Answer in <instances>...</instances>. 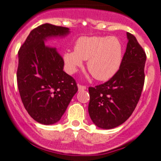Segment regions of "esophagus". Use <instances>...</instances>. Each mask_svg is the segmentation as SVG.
<instances>
[{"label":"esophagus","mask_w":161,"mask_h":161,"mask_svg":"<svg viewBox=\"0 0 161 161\" xmlns=\"http://www.w3.org/2000/svg\"><path fill=\"white\" fill-rule=\"evenodd\" d=\"M78 89H79V90H86V86H83V85H80V84H79V85H78Z\"/></svg>","instance_id":"esophagus-1"}]
</instances>
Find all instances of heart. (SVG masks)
Listing matches in <instances>:
<instances>
[{"instance_id": "heart-1", "label": "heart", "mask_w": 161, "mask_h": 161, "mask_svg": "<svg viewBox=\"0 0 161 161\" xmlns=\"http://www.w3.org/2000/svg\"><path fill=\"white\" fill-rule=\"evenodd\" d=\"M123 58V45L115 37H81L75 43L74 51L64 54L70 72L87 60V69L98 80H107L118 71Z\"/></svg>"}]
</instances>
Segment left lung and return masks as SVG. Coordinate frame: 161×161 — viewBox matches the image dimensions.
<instances>
[{
    "mask_svg": "<svg viewBox=\"0 0 161 161\" xmlns=\"http://www.w3.org/2000/svg\"><path fill=\"white\" fill-rule=\"evenodd\" d=\"M127 48L119 71L112 78L89 87V114L93 123L103 129L123 124L136 108L145 82L147 55L136 37L127 33Z\"/></svg>",
    "mask_w": 161,
    "mask_h": 161,
    "instance_id": "left-lung-1",
    "label": "left lung"
}]
</instances>
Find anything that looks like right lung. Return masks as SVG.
<instances>
[{
  "instance_id": "add662e5",
  "label": "right lung",
  "mask_w": 161,
  "mask_h": 161,
  "mask_svg": "<svg viewBox=\"0 0 161 161\" xmlns=\"http://www.w3.org/2000/svg\"><path fill=\"white\" fill-rule=\"evenodd\" d=\"M67 34L68 28L39 25L30 32L18 53L16 76L21 100L28 114L45 125L61 119L78 90L75 79L63 71L64 60L57 48L44 44L47 38Z\"/></svg>"
}]
</instances>
